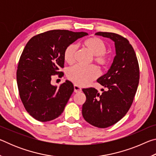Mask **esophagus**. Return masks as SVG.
<instances>
[{
    "mask_svg": "<svg viewBox=\"0 0 156 156\" xmlns=\"http://www.w3.org/2000/svg\"><path fill=\"white\" fill-rule=\"evenodd\" d=\"M73 87H74V92H75V93H80V92H81L82 89L79 86L76 85V84H74Z\"/></svg>",
    "mask_w": 156,
    "mask_h": 156,
    "instance_id": "1",
    "label": "esophagus"
}]
</instances>
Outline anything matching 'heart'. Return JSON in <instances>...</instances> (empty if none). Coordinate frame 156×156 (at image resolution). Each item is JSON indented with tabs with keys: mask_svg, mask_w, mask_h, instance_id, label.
<instances>
[{
	"mask_svg": "<svg viewBox=\"0 0 156 156\" xmlns=\"http://www.w3.org/2000/svg\"><path fill=\"white\" fill-rule=\"evenodd\" d=\"M83 46L94 55V60L102 67H105L109 62V56L106 54V44L101 39L93 37L83 42ZM76 46L71 44L66 47L63 54L64 60L69 64L74 61ZM98 69L95 65L83 66L76 65L68 69L67 76L68 79L79 86H85L99 76Z\"/></svg>",
	"mask_w": 156,
	"mask_h": 156,
	"instance_id": "heart-1",
	"label": "heart"
}]
</instances>
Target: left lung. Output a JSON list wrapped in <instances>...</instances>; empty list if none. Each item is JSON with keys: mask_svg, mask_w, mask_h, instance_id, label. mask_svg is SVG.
<instances>
[{"mask_svg": "<svg viewBox=\"0 0 156 156\" xmlns=\"http://www.w3.org/2000/svg\"><path fill=\"white\" fill-rule=\"evenodd\" d=\"M95 34L114 42L115 56L107 73L97 80L107 91L102 89L100 94L94 88L83 89L86 101L82 113L91 125L107 128L122 119L131 106L139 83V65L127 39L114 33L100 31Z\"/></svg>", "mask_w": 156, "mask_h": 156, "instance_id": "8db88e82", "label": "left lung"}]
</instances>
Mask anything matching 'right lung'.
Returning <instances> with one entry per match:
<instances>
[{"instance_id": "right-lung-1", "label": "right lung", "mask_w": 156, "mask_h": 156, "mask_svg": "<svg viewBox=\"0 0 156 156\" xmlns=\"http://www.w3.org/2000/svg\"><path fill=\"white\" fill-rule=\"evenodd\" d=\"M87 32L51 30L31 38L18 62L16 80L18 91L29 114L41 122L56 119L64 111L74 87L66 80L60 87L51 83V76L63 73L66 47Z\"/></svg>"}]
</instances>
